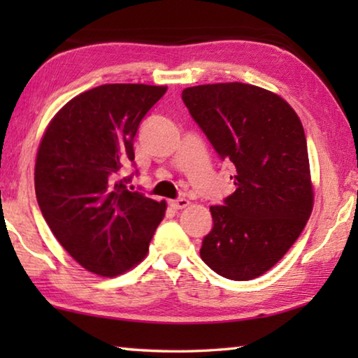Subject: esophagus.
Returning <instances> with one entry per match:
<instances>
[{
    "label": "esophagus",
    "mask_w": 358,
    "mask_h": 358,
    "mask_svg": "<svg viewBox=\"0 0 358 358\" xmlns=\"http://www.w3.org/2000/svg\"><path fill=\"white\" fill-rule=\"evenodd\" d=\"M187 205H189V201H187V199H175V201H171V207L173 208V210H183V208H186Z\"/></svg>",
    "instance_id": "34e87169"
}]
</instances>
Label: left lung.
I'll return each instance as SVG.
<instances>
[{"label":"left lung","mask_w":358,"mask_h":358,"mask_svg":"<svg viewBox=\"0 0 358 358\" xmlns=\"http://www.w3.org/2000/svg\"><path fill=\"white\" fill-rule=\"evenodd\" d=\"M185 106L237 186L211 205L201 257L227 280L268 271L300 237L313 210L306 137L294 108L275 93L232 82L183 90Z\"/></svg>","instance_id":"1"}]
</instances>
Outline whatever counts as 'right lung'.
Returning <instances> with one entry per match:
<instances>
[{"instance_id": "right-lung-1", "label": "right lung", "mask_w": 358, "mask_h": 358, "mask_svg": "<svg viewBox=\"0 0 358 358\" xmlns=\"http://www.w3.org/2000/svg\"><path fill=\"white\" fill-rule=\"evenodd\" d=\"M167 87L101 85L71 99L50 121L34 169L45 222L83 268L117 276L147 256L166 202L128 189L121 167L134 166V138Z\"/></svg>"}]
</instances>
